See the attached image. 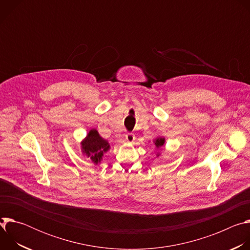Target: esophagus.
<instances>
[{"label":"esophagus","instance_id":"34e87169","mask_svg":"<svg viewBox=\"0 0 250 250\" xmlns=\"http://www.w3.org/2000/svg\"><path fill=\"white\" fill-rule=\"evenodd\" d=\"M125 139H126V141H127V142H132V141L135 139V136H134V134H133V133L128 132V133H126V134H125Z\"/></svg>","mask_w":250,"mask_h":250}]
</instances>
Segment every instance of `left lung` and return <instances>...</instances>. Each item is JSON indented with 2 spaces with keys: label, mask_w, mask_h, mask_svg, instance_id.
Listing matches in <instances>:
<instances>
[{
  "label": "left lung",
  "mask_w": 250,
  "mask_h": 250,
  "mask_svg": "<svg viewBox=\"0 0 250 250\" xmlns=\"http://www.w3.org/2000/svg\"><path fill=\"white\" fill-rule=\"evenodd\" d=\"M164 142H165V139L163 137H158L154 140V145H155L156 148H160L161 146H163Z\"/></svg>",
  "instance_id": "obj_1"
}]
</instances>
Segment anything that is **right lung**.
I'll use <instances>...</instances> for the list:
<instances>
[{"instance_id":"obj_1","label":"right lung","mask_w":250,"mask_h":250,"mask_svg":"<svg viewBox=\"0 0 250 250\" xmlns=\"http://www.w3.org/2000/svg\"><path fill=\"white\" fill-rule=\"evenodd\" d=\"M109 149V142L102 138L96 129H91L82 142L83 153L96 164L102 160L104 153Z\"/></svg>"}]
</instances>
